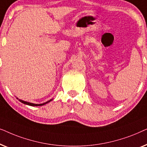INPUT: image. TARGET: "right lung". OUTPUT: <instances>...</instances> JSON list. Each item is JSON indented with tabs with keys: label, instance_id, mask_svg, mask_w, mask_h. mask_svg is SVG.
Returning a JSON list of instances; mask_svg holds the SVG:
<instances>
[{
	"label": "right lung",
	"instance_id": "obj_1",
	"mask_svg": "<svg viewBox=\"0 0 147 147\" xmlns=\"http://www.w3.org/2000/svg\"><path fill=\"white\" fill-rule=\"evenodd\" d=\"M20 102H22V103L25 104H27V105H29V106H43L44 104L48 103V102H49L50 101H51L52 100H50L49 101H47V102H45V103H43V104H33V103H30V102H25V101H23V100H19Z\"/></svg>",
	"mask_w": 147,
	"mask_h": 147
}]
</instances>
